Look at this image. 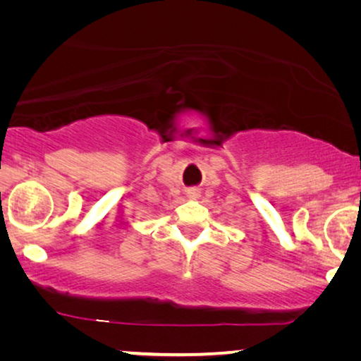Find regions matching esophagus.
<instances>
[{"label": "esophagus", "mask_w": 361, "mask_h": 361, "mask_svg": "<svg viewBox=\"0 0 361 361\" xmlns=\"http://www.w3.org/2000/svg\"><path fill=\"white\" fill-rule=\"evenodd\" d=\"M189 194H190V195H197V192H195L194 189H192V190H189Z\"/></svg>", "instance_id": "esophagus-1"}]
</instances>
